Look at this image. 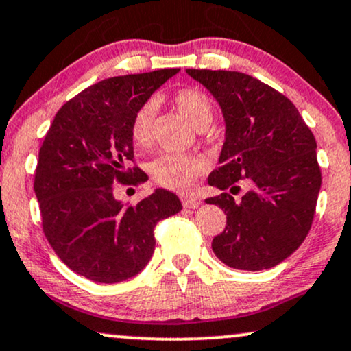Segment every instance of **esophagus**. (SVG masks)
<instances>
[{
	"label": "esophagus",
	"instance_id": "obj_1",
	"mask_svg": "<svg viewBox=\"0 0 351 351\" xmlns=\"http://www.w3.org/2000/svg\"><path fill=\"white\" fill-rule=\"evenodd\" d=\"M202 201L199 197H194V196H186L183 197V206L188 207V208H197L201 206Z\"/></svg>",
	"mask_w": 351,
	"mask_h": 351
}]
</instances>
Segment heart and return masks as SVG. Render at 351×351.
<instances>
[{"mask_svg": "<svg viewBox=\"0 0 351 351\" xmlns=\"http://www.w3.org/2000/svg\"><path fill=\"white\" fill-rule=\"evenodd\" d=\"M173 105L188 119L194 130L202 131L214 118L212 101L197 88H183L173 95ZM157 105L155 101H145L137 108L131 121V139L137 147H149L152 143V126ZM207 168L202 157L184 154H160L150 163V173L157 183L173 191H188L194 180L201 176Z\"/></svg>", "mask_w": 351, "mask_h": 351, "instance_id": "heart-1", "label": "heart"}]
</instances>
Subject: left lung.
Here are the masks:
<instances>
[{"label":"left lung","instance_id":"1","mask_svg":"<svg viewBox=\"0 0 351 351\" xmlns=\"http://www.w3.org/2000/svg\"><path fill=\"white\" fill-rule=\"evenodd\" d=\"M186 73L210 92L223 114L225 141L208 184L230 193L239 180L251 186L238 202L228 193L206 201L227 214L212 250L233 269L275 267L311 228L321 191L316 139L296 106L259 79L238 71Z\"/></svg>","mask_w":351,"mask_h":351}]
</instances>
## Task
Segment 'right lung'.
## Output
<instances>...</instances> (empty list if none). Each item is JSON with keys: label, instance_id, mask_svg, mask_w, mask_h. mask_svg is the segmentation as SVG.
Listing matches in <instances>:
<instances>
[{"label": "right lung", "instance_id": "right-lung-1", "mask_svg": "<svg viewBox=\"0 0 351 351\" xmlns=\"http://www.w3.org/2000/svg\"><path fill=\"white\" fill-rule=\"evenodd\" d=\"M180 69L104 79L60 108L38 152L35 196L43 233L71 270L100 283L134 277L154 254L157 221L183 208L176 194L155 189L136 206L113 194L132 178L131 121L141 105ZM134 168L136 181L144 173Z\"/></svg>", "mask_w": 351, "mask_h": 351}]
</instances>
